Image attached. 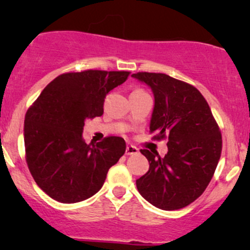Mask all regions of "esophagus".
<instances>
[{
	"mask_svg": "<svg viewBox=\"0 0 250 250\" xmlns=\"http://www.w3.org/2000/svg\"><path fill=\"white\" fill-rule=\"evenodd\" d=\"M136 154H139V149L134 147V146H127V148H125V155H136Z\"/></svg>",
	"mask_w": 250,
	"mask_h": 250,
	"instance_id": "obj_1",
	"label": "esophagus"
}]
</instances>
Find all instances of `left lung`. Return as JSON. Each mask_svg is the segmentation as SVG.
<instances>
[{
  "mask_svg": "<svg viewBox=\"0 0 250 250\" xmlns=\"http://www.w3.org/2000/svg\"><path fill=\"white\" fill-rule=\"evenodd\" d=\"M131 77L149 85L155 104L150 120L154 139L168 137V153L142 149L149 170L136 180L139 193L155 207L176 210L202 195L222 150V136L202 94L191 84L161 73Z\"/></svg>",
  "mask_w": 250,
  "mask_h": 250,
  "instance_id": "8db88e82",
  "label": "left lung"
}]
</instances>
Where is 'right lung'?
<instances>
[{
  "label": "right lung",
  "mask_w": 250,
  "mask_h": 250,
  "mask_svg": "<svg viewBox=\"0 0 250 250\" xmlns=\"http://www.w3.org/2000/svg\"><path fill=\"white\" fill-rule=\"evenodd\" d=\"M129 71L84 70L57 76L24 119L25 161L40 188L62 203L87 200L102 188L109 168L125 151L122 137L96 145L82 137L85 120L101 116L104 97Z\"/></svg>",
  "instance_id": "right-lung-1"
}]
</instances>
